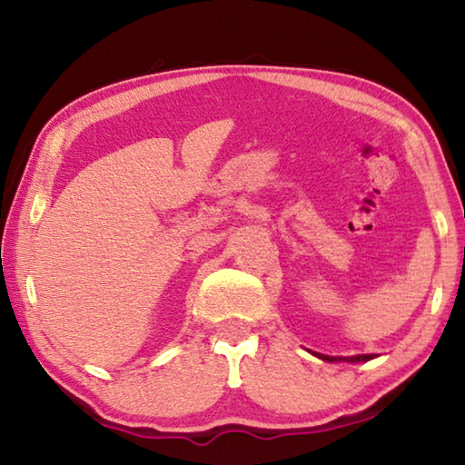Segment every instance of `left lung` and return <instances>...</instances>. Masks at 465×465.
<instances>
[{"mask_svg": "<svg viewBox=\"0 0 465 465\" xmlns=\"http://www.w3.org/2000/svg\"><path fill=\"white\" fill-rule=\"evenodd\" d=\"M322 361H330V363H334V361H349V363H359V361H371L373 355H355V357H349V359H341V357H328V355H318Z\"/></svg>", "mask_w": 465, "mask_h": 465, "instance_id": "8db88e82", "label": "left lung"}]
</instances>
